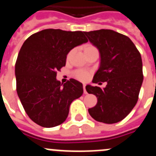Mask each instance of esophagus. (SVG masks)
<instances>
[{"label": "esophagus", "instance_id": "34e87169", "mask_svg": "<svg viewBox=\"0 0 156 156\" xmlns=\"http://www.w3.org/2000/svg\"><path fill=\"white\" fill-rule=\"evenodd\" d=\"M85 86H86V84H83V88H84V93L85 94H87V91H86V89H85Z\"/></svg>", "mask_w": 156, "mask_h": 156}]
</instances>
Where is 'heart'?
<instances>
[{"label": "heart", "mask_w": 156, "mask_h": 156, "mask_svg": "<svg viewBox=\"0 0 156 156\" xmlns=\"http://www.w3.org/2000/svg\"><path fill=\"white\" fill-rule=\"evenodd\" d=\"M96 49V48H95L94 46H91V45H87V46L85 47V49H84V52H86V51L87 50H90V49ZM75 76L77 79L80 80V81H85L88 79L89 74L87 73V72H85V71L79 70L75 72Z\"/></svg>", "instance_id": "b5f03b06"}]
</instances>
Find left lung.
<instances>
[{"instance_id":"8db88e82","label":"left lung","mask_w":156,"mask_h":156,"mask_svg":"<svg viewBox=\"0 0 156 156\" xmlns=\"http://www.w3.org/2000/svg\"><path fill=\"white\" fill-rule=\"evenodd\" d=\"M84 34L99 50L101 57L92 82H107L104 88L86 86L87 93L98 98L97 104L88 112L97 121L116 123L130 113L138 101L143 81L141 55L129 37L113 30H94Z\"/></svg>"}]
</instances>
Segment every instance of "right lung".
<instances>
[{
    "instance_id": "add662e5",
    "label": "right lung",
    "mask_w": 156,
    "mask_h": 156,
    "mask_svg": "<svg viewBox=\"0 0 156 156\" xmlns=\"http://www.w3.org/2000/svg\"><path fill=\"white\" fill-rule=\"evenodd\" d=\"M84 33L46 29L31 35L20 50L15 65L17 95L29 117L43 127L62 124L72 101L82 95L81 82L70 79L61 84L56 72L66 66L72 49L87 43Z\"/></svg>"
}]
</instances>
